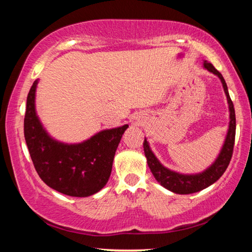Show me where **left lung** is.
<instances>
[{"label": "left lung", "mask_w": 252, "mask_h": 252, "mask_svg": "<svg viewBox=\"0 0 252 252\" xmlns=\"http://www.w3.org/2000/svg\"><path fill=\"white\" fill-rule=\"evenodd\" d=\"M203 66L206 67L208 71L212 72L213 74L218 75L223 85V90L225 95H227V100L229 103V111H230V122H229V129L227 136H225V141L222 149H221L219 157L217 160L209 167L206 171L198 174H181L178 172L171 171L162 165L159 160L157 159L156 156L153 155L151 151L149 143L146 139L143 141V150L144 155L147 157V162L149 168H150L151 172L155 176L156 180L160 183L162 187L165 189L172 191L174 193L179 194H189L194 193L198 191H201L206 189L212 183H215L218 179L224 173L225 169L228 168L231 160L232 152H233V146H234V138H236V113H234V108L231 99H230L227 83L223 79L222 74L213 66L211 63L204 61Z\"/></svg>", "instance_id": "left-lung-1"}]
</instances>
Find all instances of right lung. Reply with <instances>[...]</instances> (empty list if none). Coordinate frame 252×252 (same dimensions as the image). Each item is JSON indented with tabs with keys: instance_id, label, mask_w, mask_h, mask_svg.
Listing matches in <instances>:
<instances>
[{
	"instance_id": "right-lung-1",
	"label": "right lung",
	"mask_w": 252,
	"mask_h": 252,
	"mask_svg": "<svg viewBox=\"0 0 252 252\" xmlns=\"http://www.w3.org/2000/svg\"><path fill=\"white\" fill-rule=\"evenodd\" d=\"M37 80L30 89L24 136L37 174L50 188L71 197H89L108 182L113 158L126 127L103 130L87 141L64 144L51 138L35 112Z\"/></svg>"
}]
</instances>
